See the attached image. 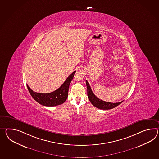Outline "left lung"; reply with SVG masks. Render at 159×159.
I'll return each mask as SVG.
<instances>
[{
    "label": "left lung",
    "instance_id": "8db88e82",
    "mask_svg": "<svg viewBox=\"0 0 159 159\" xmlns=\"http://www.w3.org/2000/svg\"><path fill=\"white\" fill-rule=\"evenodd\" d=\"M86 85L87 87V95L89 99L90 102L92 103V105L96 107L97 108H99L101 110H109L112 109L116 107L117 106L120 105L121 103H122L123 101L118 102V103H111L108 102L101 100L98 98H97L94 93H93L92 89H91V87L89 85L87 80H86Z\"/></svg>",
    "mask_w": 159,
    "mask_h": 159
}]
</instances>
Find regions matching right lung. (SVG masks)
<instances>
[{
    "mask_svg": "<svg viewBox=\"0 0 159 159\" xmlns=\"http://www.w3.org/2000/svg\"><path fill=\"white\" fill-rule=\"evenodd\" d=\"M75 72L76 71H74L70 74L60 88L51 93H36L33 91L28 85H27V89L31 97L41 105L45 106H56L61 105L67 99L69 86Z\"/></svg>",
    "mask_w": 159,
    "mask_h": 159,
    "instance_id": "obj_1",
    "label": "right lung"
}]
</instances>
